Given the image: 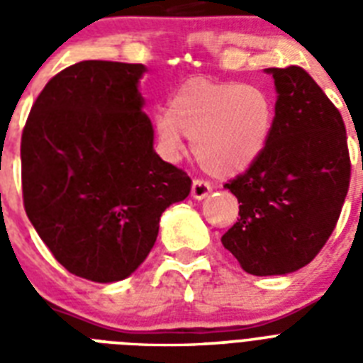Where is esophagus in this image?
Instances as JSON below:
<instances>
[{
	"mask_svg": "<svg viewBox=\"0 0 363 363\" xmlns=\"http://www.w3.org/2000/svg\"><path fill=\"white\" fill-rule=\"evenodd\" d=\"M211 190H213V186H211V182L203 181V179H194L192 182V196L196 199H203L207 198L211 194Z\"/></svg>",
	"mask_w": 363,
	"mask_h": 363,
	"instance_id": "obj_1",
	"label": "esophagus"
}]
</instances>
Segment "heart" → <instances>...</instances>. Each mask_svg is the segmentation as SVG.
<instances>
[{"mask_svg": "<svg viewBox=\"0 0 363 363\" xmlns=\"http://www.w3.org/2000/svg\"><path fill=\"white\" fill-rule=\"evenodd\" d=\"M273 122L275 107L264 88L196 77L177 88L169 111H158L152 128L165 160L182 158L186 135L194 158L207 173L233 177L262 156Z\"/></svg>", "mask_w": 363, "mask_h": 363, "instance_id": "heart-1", "label": "heart"}]
</instances>
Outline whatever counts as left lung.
I'll list each match as a JSON object with an SVG mask.
<instances>
[{
	"label": "left lung",
	"instance_id": "left-lung-1",
	"mask_svg": "<svg viewBox=\"0 0 363 363\" xmlns=\"http://www.w3.org/2000/svg\"><path fill=\"white\" fill-rule=\"evenodd\" d=\"M275 79V122L264 152L224 188L238 222L222 245L250 275H286L307 265L332 235L350 182L347 130L337 107L298 65Z\"/></svg>",
	"mask_w": 363,
	"mask_h": 363
}]
</instances>
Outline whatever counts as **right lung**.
Wrapping results in <instances>:
<instances>
[{
	"mask_svg": "<svg viewBox=\"0 0 363 363\" xmlns=\"http://www.w3.org/2000/svg\"><path fill=\"white\" fill-rule=\"evenodd\" d=\"M147 67L86 60L37 96L20 145L30 222L65 269L94 282L130 277L154 247L160 216L190 177L154 152L137 84Z\"/></svg>",
	"mask_w": 363,
	"mask_h": 363,
	"instance_id": "obj_1",
	"label": "right lung"
}]
</instances>
